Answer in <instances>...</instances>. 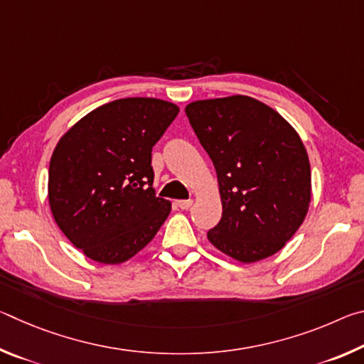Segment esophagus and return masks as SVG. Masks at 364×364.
I'll return each instance as SVG.
<instances>
[{"label": "esophagus", "instance_id": "1", "mask_svg": "<svg viewBox=\"0 0 364 364\" xmlns=\"http://www.w3.org/2000/svg\"><path fill=\"white\" fill-rule=\"evenodd\" d=\"M176 205L181 208V210H188V208H191V205H193V200L188 199V200H178Z\"/></svg>", "mask_w": 364, "mask_h": 364}]
</instances>
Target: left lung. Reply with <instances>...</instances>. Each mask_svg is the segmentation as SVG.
I'll use <instances>...</instances> for the list:
<instances>
[{
  "label": "left lung",
  "instance_id": "8db88e82",
  "mask_svg": "<svg viewBox=\"0 0 364 364\" xmlns=\"http://www.w3.org/2000/svg\"><path fill=\"white\" fill-rule=\"evenodd\" d=\"M186 115L217 170L220 223L208 241L241 263L284 247L306 217L310 160L291 123L254 97L194 101Z\"/></svg>",
  "mask_w": 364,
  "mask_h": 364
}]
</instances>
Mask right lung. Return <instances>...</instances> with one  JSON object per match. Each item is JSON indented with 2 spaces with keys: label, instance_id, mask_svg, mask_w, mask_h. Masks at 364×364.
Instances as JSON below:
<instances>
[{
  "label": "right lung",
  "instance_id": "obj_1",
  "mask_svg": "<svg viewBox=\"0 0 364 364\" xmlns=\"http://www.w3.org/2000/svg\"><path fill=\"white\" fill-rule=\"evenodd\" d=\"M180 112L156 97L91 110L64 133L49 162L48 199L65 237L97 263L130 260L171 210L156 196L151 152Z\"/></svg>",
  "mask_w": 364,
  "mask_h": 364
}]
</instances>
